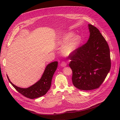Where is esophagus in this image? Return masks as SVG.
Listing matches in <instances>:
<instances>
[{
	"mask_svg": "<svg viewBox=\"0 0 120 120\" xmlns=\"http://www.w3.org/2000/svg\"><path fill=\"white\" fill-rule=\"evenodd\" d=\"M60 65H61V66H62V67H64V66H65L67 65V64H66V63L65 62L63 61V62H61Z\"/></svg>",
	"mask_w": 120,
	"mask_h": 120,
	"instance_id": "34e87169",
	"label": "esophagus"
}]
</instances>
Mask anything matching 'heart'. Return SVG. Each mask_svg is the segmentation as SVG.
I'll return each instance as SVG.
<instances>
[{
  "instance_id": "b5f03b06",
  "label": "heart",
  "mask_w": 120,
  "mask_h": 120,
  "mask_svg": "<svg viewBox=\"0 0 120 120\" xmlns=\"http://www.w3.org/2000/svg\"><path fill=\"white\" fill-rule=\"evenodd\" d=\"M74 36V33H69L65 34L62 38L60 44L64 45L67 43L63 48V53L65 55H69L73 53L77 49L80 44L81 38L80 36Z\"/></svg>"
}]
</instances>
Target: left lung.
I'll use <instances>...</instances> for the list:
<instances>
[{"instance_id": "1", "label": "left lung", "mask_w": 120, "mask_h": 120, "mask_svg": "<svg viewBox=\"0 0 120 120\" xmlns=\"http://www.w3.org/2000/svg\"><path fill=\"white\" fill-rule=\"evenodd\" d=\"M88 28V41L69 56L73 83L77 88L84 91L99 88L111 66L107 42L95 26L89 24Z\"/></svg>"}]
</instances>
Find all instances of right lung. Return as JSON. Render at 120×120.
I'll return each mask as SVG.
<instances>
[{"instance_id":"obj_1","label":"right lung","mask_w":120,"mask_h":120,"mask_svg":"<svg viewBox=\"0 0 120 120\" xmlns=\"http://www.w3.org/2000/svg\"><path fill=\"white\" fill-rule=\"evenodd\" d=\"M57 61L48 64L40 80L27 88H22L15 86L11 82L8 76L7 75L9 82L17 91L27 98L35 99L44 95L49 90L53 75L57 69Z\"/></svg>"}]
</instances>
